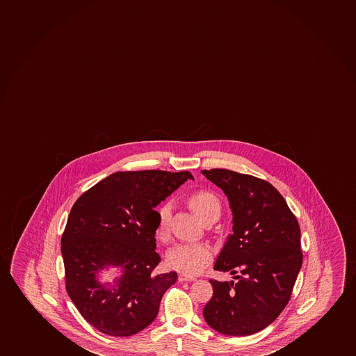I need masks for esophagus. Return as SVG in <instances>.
Wrapping results in <instances>:
<instances>
[{
	"instance_id": "obj_1",
	"label": "esophagus",
	"mask_w": 356,
	"mask_h": 356,
	"mask_svg": "<svg viewBox=\"0 0 356 356\" xmlns=\"http://www.w3.org/2000/svg\"><path fill=\"white\" fill-rule=\"evenodd\" d=\"M178 280L179 282H193L195 278L190 277V275H186V274H180L179 277H178Z\"/></svg>"
}]
</instances>
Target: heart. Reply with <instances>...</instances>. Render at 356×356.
<instances>
[{
	"label": "heart",
	"instance_id": "1",
	"mask_svg": "<svg viewBox=\"0 0 356 356\" xmlns=\"http://www.w3.org/2000/svg\"><path fill=\"white\" fill-rule=\"evenodd\" d=\"M188 203L203 222L218 217L221 213V200L209 190H198L191 193ZM156 235L159 237L166 236L168 221L171 217V204L165 203L161 205L156 211ZM211 260L213 250L205 243H180L173 247L168 254V264L172 270L190 277L200 273L205 267H208Z\"/></svg>",
	"mask_w": 356,
	"mask_h": 356
}]
</instances>
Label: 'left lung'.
<instances>
[{
  "mask_svg": "<svg viewBox=\"0 0 356 356\" xmlns=\"http://www.w3.org/2000/svg\"><path fill=\"white\" fill-rule=\"evenodd\" d=\"M202 173L223 190L233 211V234L213 270L237 279L209 280L213 294L203 316L221 334L252 335L274 322L290 300L302 262L298 221L266 180L225 168Z\"/></svg>",
  "mask_w": 356,
  "mask_h": 356,
  "instance_id": "left-lung-1",
  "label": "left lung"
}]
</instances>
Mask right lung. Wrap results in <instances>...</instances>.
<instances>
[{
	"label": "right lung",
	"instance_id": "obj_1",
	"mask_svg": "<svg viewBox=\"0 0 356 356\" xmlns=\"http://www.w3.org/2000/svg\"><path fill=\"white\" fill-rule=\"evenodd\" d=\"M188 179H193L188 171L116 172L76 200L62 235L65 287L95 329L126 337L156 319L177 273H154L161 260L154 208ZM108 265L124 270L111 289L95 278Z\"/></svg>",
	"mask_w": 356,
	"mask_h": 356
}]
</instances>
